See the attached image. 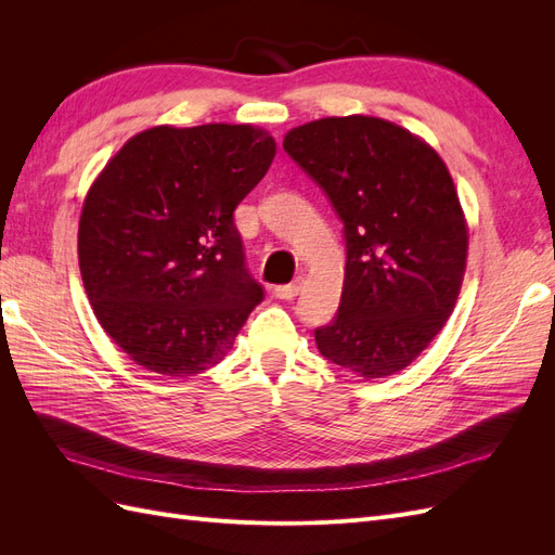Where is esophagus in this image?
I'll return each mask as SVG.
<instances>
[{
  "mask_svg": "<svg viewBox=\"0 0 555 555\" xmlns=\"http://www.w3.org/2000/svg\"><path fill=\"white\" fill-rule=\"evenodd\" d=\"M300 287H304V278H296L289 284H280V287H275V296L282 300H292L294 296H298Z\"/></svg>",
  "mask_w": 555,
  "mask_h": 555,
  "instance_id": "esophagus-1",
  "label": "esophagus"
}]
</instances>
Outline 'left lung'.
<instances>
[{
    "mask_svg": "<svg viewBox=\"0 0 555 555\" xmlns=\"http://www.w3.org/2000/svg\"><path fill=\"white\" fill-rule=\"evenodd\" d=\"M287 153L326 194L345 233V284L322 357L361 377L410 365L461 292L467 227L444 162L393 122L324 117L292 129Z\"/></svg>",
    "mask_w": 555,
    "mask_h": 555,
    "instance_id": "obj_1",
    "label": "left lung"
}]
</instances>
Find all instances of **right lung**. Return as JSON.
I'll return each mask as SVG.
<instances>
[{"label": "right lung", "instance_id": "right-lung-1", "mask_svg": "<svg viewBox=\"0 0 555 555\" xmlns=\"http://www.w3.org/2000/svg\"><path fill=\"white\" fill-rule=\"evenodd\" d=\"M275 157L249 125L153 127L92 184L78 263L99 324L147 371L190 377L220 363L263 287L233 210Z\"/></svg>", "mask_w": 555, "mask_h": 555}]
</instances>
